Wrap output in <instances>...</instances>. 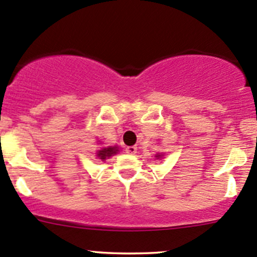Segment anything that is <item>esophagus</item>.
<instances>
[{
    "label": "esophagus",
    "instance_id": "1",
    "mask_svg": "<svg viewBox=\"0 0 257 257\" xmlns=\"http://www.w3.org/2000/svg\"><path fill=\"white\" fill-rule=\"evenodd\" d=\"M126 152L128 154H136L137 153V147L136 146H130V147L126 148Z\"/></svg>",
    "mask_w": 257,
    "mask_h": 257
}]
</instances>
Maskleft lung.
Segmentation results:
<instances>
[{"label":"left lung","instance_id":"1","mask_svg":"<svg viewBox=\"0 0 257 257\" xmlns=\"http://www.w3.org/2000/svg\"><path fill=\"white\" fill-rule=\"evenodd\" d=\"M156 157H157V158H158V159H159V158H161V157H162V154H157V156H156Z\"/></svg>","mask_w":257,"mask_h":257}]
</instances>
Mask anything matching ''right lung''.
I'll use <instances>...</instances> for the list:
<instances>
[{
	"mask_svg": "<svg viewBox=\"0 0 257 257\" xmlns=\"http://www.w3.org/2000/svg\"><path fill=\"white\" fill-rule=\"evenodd\" d=\"M117 152H118V148L116 147V146H115V147L109 146V147L100 148V150L96 152V157H98L99 159H101V161H105L106 158H110L111 156L116 154Z\"/></svg>",
	"mask_w": 257,
	"mask_h": 257,
	"instance_id": "add662e5",
	"label": "right lung"
}]
</instances>
